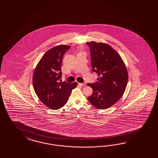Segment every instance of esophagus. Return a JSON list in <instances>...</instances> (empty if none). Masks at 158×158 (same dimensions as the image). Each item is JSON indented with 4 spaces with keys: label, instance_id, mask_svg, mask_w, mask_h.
<instances>
[{
    "label": "esophagus",
    "instance_id": "obj_1",
    "mask_svg": "<svg viewBox=\"0 0 158 158\" xmlns=\"http://www.w3.org/2000/svg\"><path fill=\"white\" fill-rule=\"evenodd\" d=\"M79 85H81V86H86V83H79Z\"/></svg>",
    "mask_w": 158,
    "mask_h": 158
}]
</instances>
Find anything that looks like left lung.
Wrapping results in <instances>:
<instances>
[{"label": "left lung", "instance_id": "left-lung-1", "mask_svg": "<svg viewBox=\"0 0 158 158\" xmlns=\"http://www.w3.org/2000/svg\"><path fill=\"white\" fill-rule=\"evenodd\" d=\"M89 46L92 71L99 77L94 83L88 100L98 109H107L119 100L128 81V73L119 54L110 45L96 42H86Z\"/></svg>", "mask_w": 158, "mask_h": 158}]
</instances>
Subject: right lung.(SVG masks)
I'll use <instances>...</instances> for the list:
<instances>
[{
    "instance_id": "right-lung-1",
    "label": "right lung",
    "mask_w": 158,
    "mask_h": 158,
    "mask_svg": "<svg viewBox=\"0 0 158 158\" xmlns=\"http://www.w3.org/2000/svg\"><path fill=\"white\" fill-rule=\"evenodd\" d=\"M70 48V46L59 45L50 49L43 55L34 71L35 91L41 102L52 110L64 106L72 89L77 87L75 82H59L62 76L63 56Z\"/></svg>"
}]
</instances>
